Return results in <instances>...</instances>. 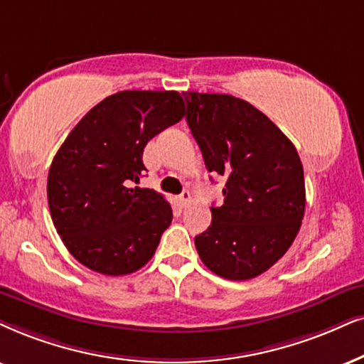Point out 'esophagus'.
<instances>
[{
  "mask_svg": "<svg viewBox=\"0 0 364 364\" xmlns=\"http://www.w3.org/2000/svg\"><path fill=\"white\" fill-rule=\"evenodd\" d=\"M179 203L181 206H188L191 203V193L190 191H183L181 195H179Z\"/></svg>",
  "mask_w": 364,
  "mask_h": 364,
  "instance_id": "obj_1",
  "label": "esophagus"
}]
</instances>
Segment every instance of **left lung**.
<instances>
[{
	"label": "left lung",
	"instance_id": "1",
	"mask_svg": "<svg viewBox=\"0 0 364 364\" xmlns=\"http://www.w3.org/2000/svg\"><path fill=\"white\" fill-rule=\"evenodd\" d=\"M186 122L210 173L227 178L223 205L196 235L211 272L247 280L269 270L292 245L306 210L304 169L289 137L228 94L186 92Z\"/></svg>",
	"mask_w": 364,
	"mask_h": 364
}]
</instances>
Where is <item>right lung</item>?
<instances>
[{
  "label": "right lung",
  "instance_id": "add662e5",
  "mask_svg": "<svg viewBox=\"0 0 364 364\" xmlns=\"http://www.w3.org/2000/svg\"><path fill=\"white\" fill-rule=\"evenodd\" d=\"M185 116L174 90H124L92 107L48 171L50 215L68 252L90 270L126 275L151 260L173 220L163 195L132 188L148 141Z\"/></svg>",
  "mask_w": 364,
  "mask_h": 364
}]
</instances>
